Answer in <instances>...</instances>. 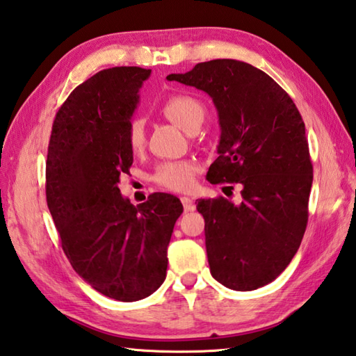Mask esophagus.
I'll use <instances>...</instances> for the list:
<instances>
[{"mask_svg":"<svg viewBox=\"0 0 356 356\" xmlns=\"http://www.w3.org/2000/svg\"><path fill=\"white\" fill-rule=\"evenodd\" d=\"M180 200H182V205H184V210L185 211H193L194 208H196V205H194V202L190 199V197H180Z\"/></svg>","mask_w":356,"mask_h":356,"instance_id":"obj_1","label":"esophagus"}]
</instances>
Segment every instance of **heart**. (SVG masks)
Masks as SVG:
<instances>
[{
    "instance_id": "b5f03b06",
    "label": "heart",
    "mask_w": 356,
    "mask_h": 356,
    "mask_svg": "<svg viewBox=\"0 0 356 356\" xmlns=\"http://www.w3.org/2000/svg\"><path fill=\"white\" fill-rule=\"evenodd\" d=\"M162 113L176 127L184 131L193 129L204 120L205 109L202 103L190 95H171L162 103ZM127 142L132 152L143 149L145 127L140 118H132L127 129ZM194 165L190 162H165L157 168L154 182L166 190L186 191L193 185Z\"/></svg>"
}]
</instances>
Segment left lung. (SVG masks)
<instances>
[{
    "label": "left lung",
    "mask_w": 356,
    "mask_h": 356,
    "mask_svg": "<svg viewBox=\"0 0 356 356\" xmlns=\"http://www.w3.org/2000/svg\"><path fill=\"white\" fill-rule=\"evenodd\" d=\"M166 79L211 97L220 140L207 179L242 185L241 204L197 199L211 275L232 290L264 287L287 268L307 227L313 166L302 117L270 75L243 61L197 63Z\"/></svg>",
    "instance_id": "8db88e82"
}]
</instances>
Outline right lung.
Listing matches in <instances>:
<instances>
[{"instance_id":"add662e5","label":"right lung","mask_w":356,"mask_h":356,"mask_svg":"<svg viewBox=\"0 0 356 356\" xmlns=\"http://www.w3.org/2000/svg\"><path fill=\"white\" fill-rule=\"evenodd\" d=\"M151 69H103L76 86L52 124L46 199L63 252L99 293L132 302L154 293L166 277L180 200L151 194L134 207L118 190L132 165L127 129L138 89Z\"/></svg>"}]
</instances>
